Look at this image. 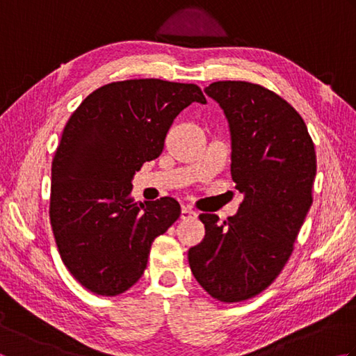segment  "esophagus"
Returning a JSON list of instances; mask_svg holds the SVG:
<instances>
[{"label":"esophagus","mask_w":356,"mask_h":356,"mask_svg":"<svg viewBox=\"0 0 356 356\" xmlns=\"http://www.w3.org/2000/svg\"><path fill=\"white\" fill-rule=\"evenodd\" d=\"M184 218V220H188V218H195L197 217V213H195L194 209H191L190 207H184L182 208V216H180Z\"/></svg>","instance_id":"esophagus-1"}]
</instances>
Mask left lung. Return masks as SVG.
<instances>
[{
    "label": "left lung",
    "mask_w": 356,
    "mask_h": 356,
    "mask_svg": "<svg viewBox=\"0 0 356 356\" xmlns=\"http://www.w3.org/2000/svg\"><path fill=\"white\" fill-rule=\"evenodd\" d=\"M205 93L228 119L231 176L245 199L223 225L216 214L199 216L205 238L188 261L211 297L237 303L266 289L289 260L314 200L316 156L303 118L270 90L217 81Z\"/></svg>",
    "instance_id": "8db88e82"
}]
</instances>
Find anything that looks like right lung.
<instances>
[{
	"label": "right lung",
	"instance_id": "add662e5",
	"mask_svg": "<svg viewBox=\"0 0 356 356\" xmlns=\"http://www.w3.org/2000/svg\"><path fill=\"white\" fill-rule=\"evenodd\" d=\"M200 87L162 79L111 82L65 124L51 162L50 223L59 255L87 291L115 297L147 268L151 243L180 217L176 199L134 202L131 179L161 156L172 120Z\"/></svg>",
	"mask_w": 356,
	"mask_h": 356
}]
</instances>
